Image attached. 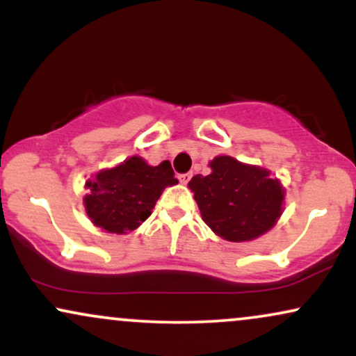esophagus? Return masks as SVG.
<instances>
[{"mask_svg":"<svg viewBox=\"0 0 356 356\" xmlns=\"http://www.w3.org/2000/svg\"><path fill=\"white\" fill-rule=\"evenodd\" d=\"M191 177H192V174H191V172H187V174H181V175H179V181H181V184H187L188 181H191Z\"/></svg>","mask_w":356,"mask_h":356,"instance_id":"1","label":"esophagus"}]
</instances>
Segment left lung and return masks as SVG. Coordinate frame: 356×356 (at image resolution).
Returning <instances> with one entry per match:
<instances>
[{"label": "left lung", "mask_w": 356, "mask_h": 356, "mask_svg": "<svg viewBox=\"0 0 356 356\" xmlns=\"http://www.w3.org/2000/svg\"><path fill=\"white\" fill-rule=\"evenodd\" d=\"M211 174L193 175L188 187L202 220L228 241H250L271 230L281 217L284 191L269 170L218 156Z\"/></svg>", "instance_id": "8db88e82"}]
</instances>
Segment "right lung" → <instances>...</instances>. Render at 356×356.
I'll return each instance as SVG.
<instances>
[{"mask_svg": "<svg viewBox=\"0 0 356 356\" xmlns=\"http://www.w3.org/2000/svg\"><path fill=\"white\" fill-rule=\"evenodd\" d=\"M177 182L169 161L149 165L133 156L87 182L90 193L83 199L85 209L97 227L121 235L145 222L164 188Z\"/></svg>", "mask_w": 356, "mask_h": 356, "instance_id": "obj_1", "label": "right lung"}]
</instances>
